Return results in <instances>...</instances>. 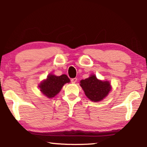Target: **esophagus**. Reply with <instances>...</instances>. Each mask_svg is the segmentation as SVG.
<instances>
[{
	"label": "esophagus",
	"instance_id": "obj_1",
	"mask_svg": "<svg viewBox=\"0 0 147 147\" xmlns=\"http://www.w3.org/2000/svg\"><path fill=\"white\" fill-rule=\"evenodd\" d=\"M71 82L73 83V84H75L76 82H77V78H72L71 80Z\"/></svg>",
	"mask_w": 147,
	"mask_h": 147
}]
</instances>
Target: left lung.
I'll return each mask as SVG.
<instances>
[{"label":"left lung","instance_id":"1","mask_svg":"<svg viewBox=\"0 0 147 147\" xmlns=\"http://www.w3.org/2000/svg\"><path fill=\"white\" fill-rule=\"evenodd\" d=\"M80 85L87 97L96 102L106 97L111 89L110 83L108 81L100 80L94 74H91L85 80H82Z\"/></svg>","mask_w":147,"mask_h":147}]
</instances>
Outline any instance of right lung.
<instances>
[{
  "label": "right lung",
  "mask_w": 147,
  "mask_h": 147,
  "mask_svg": "<svg viewBox=\"0 0 147 147\" xmlns=\"http://www.w3.org/2000/svg\"><path fill=\"white\" fill-rule=\"evenodd\" d=\"M69 82L70 79L66 74L58 76L50 74L46 80L40 83L39 88L42 93L48 98H51L59 93L65 84Z\"/></svg>",
  "instance_id": "add662e5"
}]
</instances>
